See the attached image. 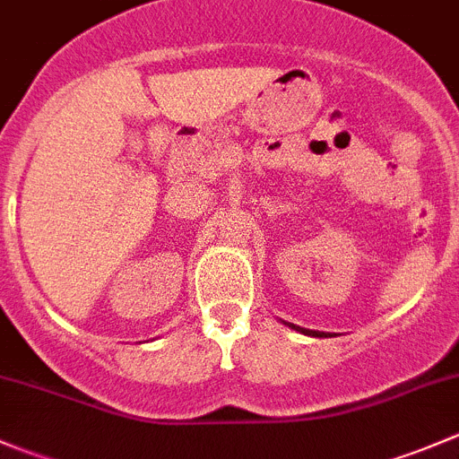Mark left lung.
Here are the masks:
<instances>
[{
    "label": "left lung",
    "mask_w": 459,
    "mask_h": 459,
    "mask_svg": "<svg viewBox=\"0 0 459 459\" xmlns=\"http://www.w3.org/2000/svg\"><path fill=\"white\" fill-rule=\"evenodd\" d=\"M290 328H293V331H298V333H304V335H311V337H326V333H319V331H308V328H299V326H295V324H289Z\"/></svg>",
    "instance_id": "obj_1"
}]
</instances>
